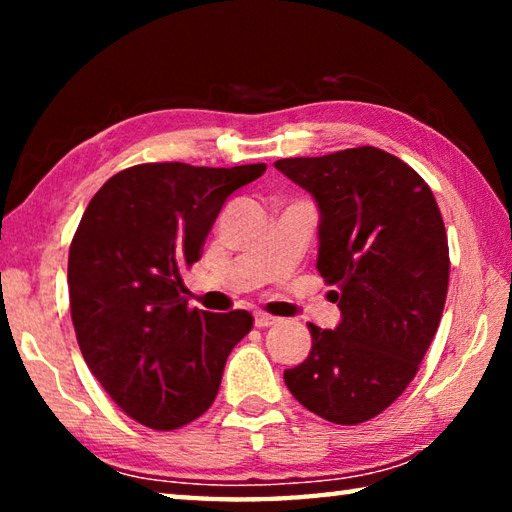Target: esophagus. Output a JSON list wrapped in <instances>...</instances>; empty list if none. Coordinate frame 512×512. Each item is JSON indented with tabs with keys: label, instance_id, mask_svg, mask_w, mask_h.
Listing matches in <instances>:
<instances>
[{
	"label": "esophagus",
	"instance_id": "esophagus-1",
	"mask_svg": "<svg viewBox=\"0 0 512 512\" xmlns=\"http://www.w3.org/2000/svg\"><path fill=\"white\" fill-rule=\"evenodd\" d=\"M277 320H280V318H275L271 314H264V311H257V314H255V327H259V329L271 327V325L277 323Z\"/></svg>",
	"mask_w": 512,
	"mask_h": 512
}]
</instances>
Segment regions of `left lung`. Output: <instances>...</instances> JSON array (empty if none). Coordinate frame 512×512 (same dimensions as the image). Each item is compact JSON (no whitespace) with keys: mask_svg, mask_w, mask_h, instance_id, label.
I'll return each instance as SVG.
<instances>
[{"mask_svg":"<svg viewBox=\"0 0 512 512\" xmlns=\"http://www.w3.org/2000/svg\"><path fill=\"white\" fill-rule=\"evenodd\" d=\"M275 169L316 198V268L341 309L336 329L309 323V357L284 384L320 418L366 422L404 393L436 336L449 284L443 216L420 173L375 146Z\"/></svg>","mask_w":512,"mask_h":512,"instance_id":"1","label":"left lung"}]
</instances>
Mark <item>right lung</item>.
Here are the masks:
<instances>
[{"mask_svg":"<svg viewBox=\"0 0 512 512\" xmlns=\"http://www.w3.org/2000/svg\"><path fill=\"white\" fill-rule=\"evenodd\" d=\"M264 171L135 164L83 212L67 262L76 339L92 375L144 427L171 431L201 418L228 354L253 329L244 309H189L183 273L201 259L225 198Z\"/></svg>","mask_w":512,"mask_h":512,"instance_id":"add662e5","label":"right lung"}]
</instances>
